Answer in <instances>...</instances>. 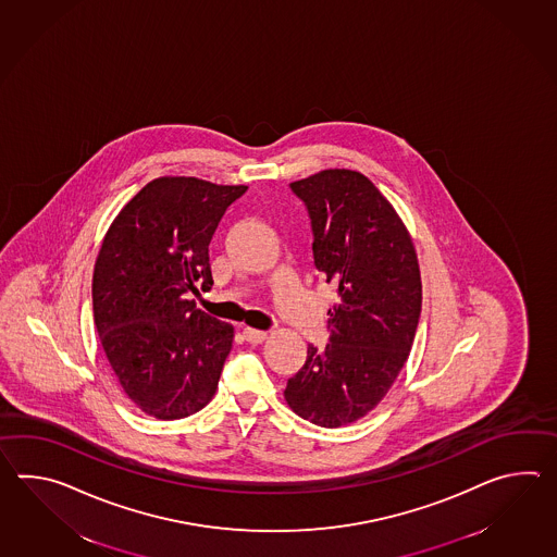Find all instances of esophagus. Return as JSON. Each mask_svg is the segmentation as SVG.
I'll use <instances>...</instances> for the list:
<instances>
[{"instance_id":"1","label":"esophagus","mask_w":557,"mask_h":557,"mask_svg":"<svg viewBox=\"0 0 557 557\" xmlns=\"http://www.w3.org/2000/svg\"><path fill=\"white\" fill-rule=\"evenodd\" d=\"M244 337L248 339L249 344H261L268 339V334L261 332V330H253V327H246L244 330Z\"/></svg>"}]
</instances>
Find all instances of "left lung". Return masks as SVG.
Instances as JSON below:
<instances>
[{"mask_svg": "<svg viewBox=\"0 0 557 557\" xmlns=\"http://www.w3.org/2000/svg\"><path fill=\"white\" fill-rule=\"evenodd\" d=\"M306 203L313 263L337 292L330 344L308 346L284 396L322 428L361 420L396 382L421 313L418 256L394 206L363 173L323 170L289 184Z\"/></svg>", "mask_w": 557, "mask_h": 557, "instance_id": "1", "label": "left lung"}]
</instances>
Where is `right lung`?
<instances>
[{
  "instance_id": "add662e5",
  "label": "right lung",
  "mask_w": 557,
  "mask_h": 557,
  "mask_svg": "<svg viewBox=\"0 0 557 557\" xmlns=\"http://www.w3.org/2000/svg\"><path fill=\"white\" fill-rule=\"evenodd\" d=\"M248 186L158 177L117 213L94 268V320L127 397L158 420L206 408L218 389L234 325L196 308L208 292L211 235Z\"/></svg>"
}]
</instances>
